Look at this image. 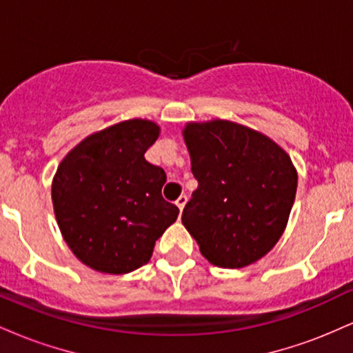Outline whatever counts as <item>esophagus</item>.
Segmentation results:
<instances>
[{
    "label": "esophagus",
    "mask_w": 353,
    "mask_h": 353,
    "mask_svg": "<svg viewBox=\"0 0 353 353\" xmlns=\"http://www.w3.org/2000/svg\"><path fill=\"white\" fill-rule=\"evenodd\" d=\"M185 202H188V196H185V194H182V196L177 197V201H176V205H177V208H179V210L184 209Z\"/></svg>",
    "instance_id": "esophagus-1"
}]
</instances>
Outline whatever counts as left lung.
Instances as JSON below:
<instances>
[{"label": "left lung", "instance_id": "1", "mask_svg": "<svg viewBox=\"0 0 353 353\" xmlns=\"http://www.w3.org/2000/svg\"><path fill=\"white\" fill-rule=\"evenodd\" d=\"M199 185L182 224L212 265L241 269L262 259L281 239L297 190V172L269 137L229 121L184 129Z\"/></svg>", "mask_w": 353, "mask_h": 353}]
</instances>
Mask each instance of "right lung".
<instances>
[{
  "label": "right lung",
  "mask_w": 353,
  "mask_h": 353,
  "mask_svg": "<svg viewBox=\"0 0 353 353\" xmlns=\"http://www.w3.org/2000/svg\"><path fill=\"white\" fill-rule=\"evenodd\" d=\"M157 136L151 121H124L81 141L56 171L52 205L61 234L98 272L128 274L148 264L179 216L161 194L164 169L144 159Z\"/></svg>",
  "instance_id": "1"
}]
</instances>
